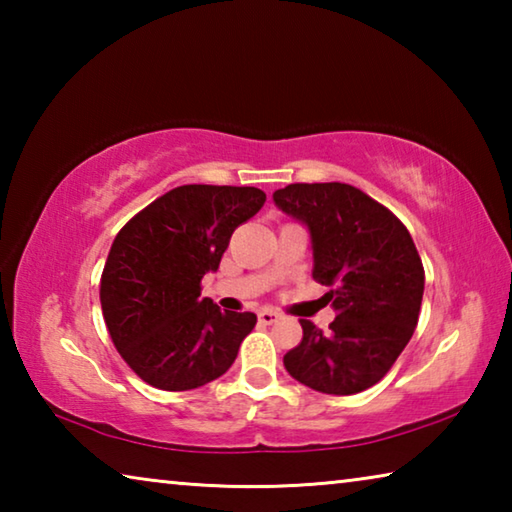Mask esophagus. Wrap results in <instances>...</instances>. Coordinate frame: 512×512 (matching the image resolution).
<instances>
[{
    "mask_svg": "<svg viewBox=\"0 0 512 512\" xmlns=\"http://www.w3.org/2000/svg\"><path fill=\"white\" fill-rule=\"evenodd\" d=\"M257 318H259V323H262V325H273L275 320L280 318V314H277L275 309H262V311H259V314H257Z\"/></svg>",
    "mask_w": 512,
    "mask_h": 512,
    "instance_id": "obj_1",
    "label": "esophagus"
}]
</instances>
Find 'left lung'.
<instances>
[{"label": "left lung", "mask_w": 512, "mask_h": 512, "mask_svg": "<svg viewBox=\"0 0 512 512\" xmlns=\"http://www.w3.org/2000/svg\"><path fill=\"white\" fill-rule=\"evenodd\" d=\"M275 205L309 228L314 280L336 311L329 332L300 320L302 341L284 354L300 384L327 395H354L391 370L418 325L424 268L397 216L345 183H296Z\"/></svg>", "instance_id": "1"}]
</instances>
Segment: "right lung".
Here are the masks:
<instances>
[{
    "mask_svg": "<svg viewBox=\"0 0 512 512\" xmlns=\"http://www.w3.org/2000/svg\"><path fill=\"white\" fill-rule=\"evenodd\" d=\"M264 201L257 187L183 185L119 230L101 273V311L121 359L146 384L192 391L235 363L257 316L221 311L201 298V280Z\"/></svg>",
    "mask_w": 512,
    "mask_h": 512,
    "instance_id": "obj_1",
    "label": "right lung"
}]
</instances>
